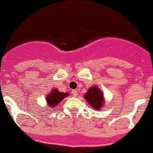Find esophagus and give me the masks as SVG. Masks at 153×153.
I'll use <instances>...</instances> for the list:
<instances>
[{"instance_id": "34e87169", "label": "esophagus", "mask_w": 153, "mask_h": 153, "mask_svg": "<svg viewBox=\"0 0 153 153\" xmlns=\"http://www.w3.org/2000/svg\"><path fill=\"white\" fill-rule=\"evenodd\" d=\"M71 92L72 95H73V96H74V97H76V95H78V91L76 90H73L71 91Z\"/></svg>"}]
</instances>
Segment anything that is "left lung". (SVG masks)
<instances>
[{
    "instance_id": "left-lung-1",
    "label": "left lung",
    "mask_w": 153,
    "mask_h": 153,
    "mask_svg": "<svg viewBox=\"0 0 153 153\" xmlns=\"http://www.w3.org/2000/svg\"><path fill=\"white\" fill-rule=\"evenodd\" d=\"M85 98L87 102L95 109L100 110L102 108L104 102L103 95L98 87H90L85 95Z\"/></svg>"
}]
</instances>
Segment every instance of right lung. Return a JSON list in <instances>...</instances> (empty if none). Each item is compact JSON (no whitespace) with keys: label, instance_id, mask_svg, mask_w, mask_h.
I'll use <instances>...</instances> for the list:
<instances>
[{"label":"right lung","instance_id":"obj_1","mask_svg":"<svg viewBox=\"0 0 153 153\" xmlns=\"http://www.w3.org/2000/svg\"><path fill=\"white\" fill-rule=\"evenodd\" d=\"M68 94L67 92H58L57 89H54L51 91V93L46 97V100L48 103L50 107H54L61 102L62 100L68 96Z\"/></svg>","mask_w":153,"mask_h":153}]
</instances>
